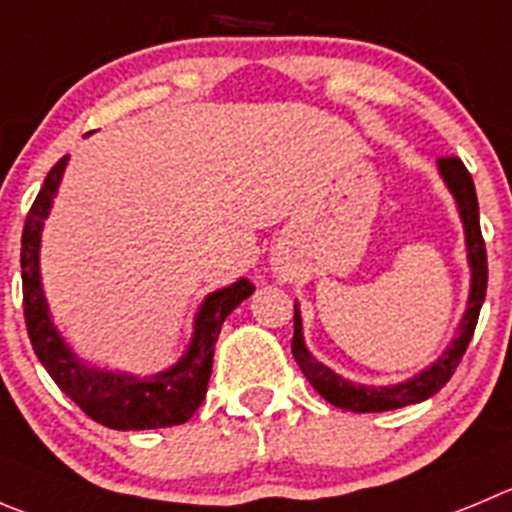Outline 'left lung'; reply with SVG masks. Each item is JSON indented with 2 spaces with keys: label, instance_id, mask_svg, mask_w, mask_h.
Instances as JSON below:
<instances>
[{
  "label": "left lung",
  "instance_id": "1",
  "mask_svg": "<svg viewBox=\"0 0 512 512\" xmlns=\"http://www.w3.org/2000/svg\"><path fill=\"white\" fill-rule=\"evenodd\" d=\"M437 169L442 181L447 184V189H450V194L455 197L457 212H460L462 227H465L467 265H470V295H467V308L462 313L455 338H452L450 346L444 348L442 356L434 364H429L427 369H422L412 379L391 386L356 384V381L343 379L341 374L328 369L326 364H321L308 351L303 338V318H300V308L295 303L293 356L298 361L300 371L305 374V379L310 381V386L323 399L331 401L333 407L356 414L389 412V409H399L407 407V404H417V401L429 399V396L437 394L452 379L455 369L460 366L462 356H465L467 346H470V338L475 333L477 315H480L487 288V255L480 232V209H477V194L475 184H472V176L460 159H455V156L452 159H437Z\"/></svg>",
  "mask_w": 512,
  "mask_h": 512
}]
</instances>
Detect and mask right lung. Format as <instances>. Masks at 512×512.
Returning <instances> with one entry per match:
<instances>
[{"instance_id":"right-lung-1","label":"right lung","mask_w":512,"mask_h":512,"mask_svg":"<svg viewBox=\"0 0 512 512\" xmlns=\"http://www.w3.org/2000/svg\"><path fill=\"white\" fill-rule=\"evenodd\" d=\"M70 156H62L47 174L22 232V295H25V321L40 364L52 376L62 394L111 429H159L184 424L202 407L212 376L214 343L222 323L245 298L255 293L245 278L209 293L194 315V331L184 356L169 369L151 376H136L128 371L100 369L88 364L65 343L50 315L40 275V242L45 219L60 189L62 174Z\"/></svg>"}]
</instances>
